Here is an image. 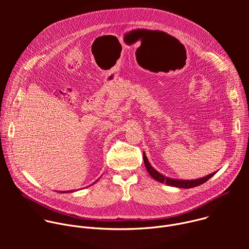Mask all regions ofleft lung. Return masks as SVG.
I'll list each match as a JSON object with an SVG mask.
<instances>
[{"instance_id": "1", "label": "left lung", "mask_w": 249, "mask_h": 249, "mask_svg": "<svg viewBox=\"0 0 249 249\" xmlns=\"http://www.w3.org/2000/svg\"><path fill=\"white\" fill-rule=\"evenodd\" d=\"M143 158H144V162L146 165V168L148 170V172L150 173V175L153 177L154 179H156L157 181L160 182V183H165L167 185L170 186H174V187H178V188H192V187H196L198 185H201L203 183H205L206 181H208L211 177L216 174V172H213L205 177H202V178L199 179H195V180H178V179H172V178H168V177L163 176L162 174H160V172H158L155 168H153V166L150 164V162L148 161L147 156L145 153H143Z\"/></svg>"}]
</instances>
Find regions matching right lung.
Returning <instances> with one entry per match:
<instances>
[{
    "mask_svg": "<svg viewBox=\"0 0 249 249\" xmlns=\"http://www.w3.org/2000/svg\"><path fill=\"white\" fill-rule=\"evenodd\" d=\"M70 192H71V191H70Z\"/></svg>",
    "mask_w": 249,
    "mask_h": 249,
    "instance_id": "add662e5",
    "label": "right lung"
}]
</instances>
